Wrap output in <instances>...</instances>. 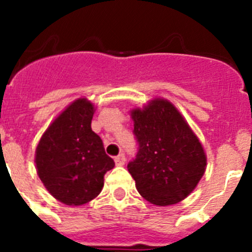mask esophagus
Instances as JSON below:
<instances>
[{
	"label": "esophagus",
	"mask_w": 252,
	"mask_h": 252,
	"mask_svg": "<svg viewBox=\"0 0 252 252\" xmlns=\"http://www.w3.org/2000/svg\"><path fill=\"white\" fill-rule=\"evenodd\" d=\"M125 161H126L125 154H120V155H117V157L115 158V162L117 166H122L125 164Z\"/></svg>",
	"instance_id": "obj_1"
}]
</instances>
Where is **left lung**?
Instances as JSON below:
<instances>
[{"label": "left lung", "mask_w": 252, "mask_h": 252, "mask_svg": "<svg viewBox=\"0 0 252 252\" xmlns=\"http://www.w3.org/2000/svg\"><path fill=\"white\" fill-rule=\"evenodd\" d=\"M131 116L139 148L127 169L136 189L157 206L178 203L203 177L207 159L202 144L165 99H154Z\"/></svg>", "instance_id": "obj_1"}]
</instances>
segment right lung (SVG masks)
I'll use <instances>...</instances> for the list:
<instances>
[{"label":"right lung","mask_w":252,"mask_h":252,"mask_svg":"<svg viewBox=\"0 0 252 252\" xmlns=\"http://www.w3.org/2000/svg\"><path fill=\"white\" fill-rule=\"evenodd\" d=\"M93 111L87 99L73 102L49 126L36 148L39 178L53 197L69 206L97 197L104 174L115 166L91 127Z\"/></svg>","instance_id":"1"}]
</instances>
